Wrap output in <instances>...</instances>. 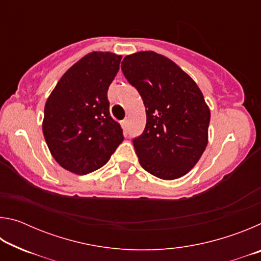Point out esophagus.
I'll use <instances>...</instances> for the list:
<instances>
[{"mask_svg": "<svg viewBox=\"0 0 261 261\" xmlns=\"http://www.w3.org/2000/svg\"><path fill=\"white\" fill-rule=\"evenodd\" d=\"M122 127H123V130H124L125 132H126V131H129L130 124H129V120H127V118H125V120L122 122Z\"/></svg>", "mask_w": 261, "mask_h": 261, "instance_id": "obj_1", "label": "esophagus"}]
</instances>
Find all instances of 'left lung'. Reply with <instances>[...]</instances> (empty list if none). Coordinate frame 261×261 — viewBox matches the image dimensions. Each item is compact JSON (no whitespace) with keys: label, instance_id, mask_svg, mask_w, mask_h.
Instances as JSON below:
<instances>
[{"label":"left lung","instance_id":"8db88e82","mask_svg":"<svg viewBox=\"0 0 261 261\" xmlns=\"http://www.w3.org/2000/svg\"><path fill=\"white\" fill-rule=\"evenodd\" d=\"M123 74L146 109V126L134 140L139 163L161 179L188 174L207 146L211 112L193 79L168 57L138 51L122 62Z\"/></svg>","mask_w":261,"mask_h":261}]
</instances>
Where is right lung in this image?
<instances>
[{"instance_id":"add662e5","label":"right lung","mask_w":261,"mask_h":261,"mask_svg":"<svg viewBox=\"0 0 261 261\" xmlns=\"http://www.w3.org/2000/svg\"><path fill=\"white\" fill-rule=\"evenodd\" d=\"M121 59L108 51L90 53L62 76L47 99L43 136L53 158L71 173L99 169L124 139L107 98Z\"/></svg>"}]
</instances>
